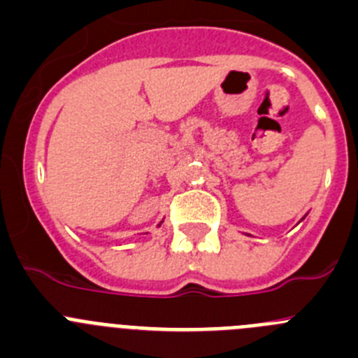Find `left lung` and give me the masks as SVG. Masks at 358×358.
<instances>
[{"mask_svg":"<svg viewBox=\"0 0 358 358\" xmlns=\"http://www.w3.org/2000/svg\"><path fill=\"white\" fill-rule=\"evenodd\" d=\"M301 219H305V217H301Z\"/></svg>","mask_w":358,"mask_h":358,"instance_id":"obj_1","label":"left lung"}]
</instances>
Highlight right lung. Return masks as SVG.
Returning <instances> with one entry per match:
<instances>
[{
	"label": "right lung",
	"mask_w": 358,
	"mask_h": 358,
	"mask_svg": "<svg viewBox=\"0 0 358 358\" xmlns=\"http://www.w3.org/2000/svg\"><path fill=\"white\" fill-rule=\"evenodd\" d=\"M160 223H162V221H160ZM159 227H160V224H159Z\"/></svg>",
	"instance_id": "1"
}]
</instances>
